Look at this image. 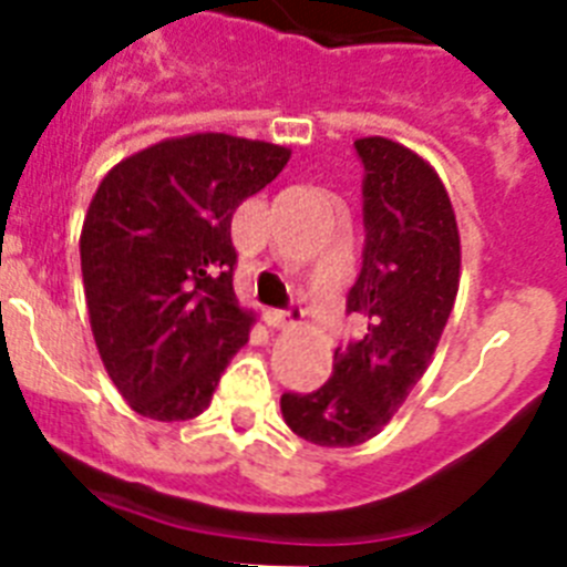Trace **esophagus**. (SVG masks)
Returning <instances> with one entry per match:
<instances>
[{
	"label": "esophagus",
	"instance_id": "obj_1",
	"mask_svg": "<svg viewBox=\"0 0 567 567\" xmlns=\"http://www.w3.org/2000/svg\"><path fill=\"white\" fill-rule=\"evenodd\" d=\"M298 320H300V309L298 307L269 309V312H267V323L272 329H289V327H295Z\"/></svg>",
	"mask_w": 567,
	"mask_h": 567
}]
</instances>
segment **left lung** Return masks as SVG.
<instances>
[{
    "label": "left lung",
    "mask_w": 567,
    "mask_h": 567,
    "mask_svg": "<svg viewBox=\"0 0 567 567\" xmlns=\"http://www.w3.org/2000/svg\"><path fill=\"white\" fill-rule=\"evenodd\" d=\"M363 162V264L346 312L363 334L334 349L318 392L280 398L298 437L327 449L372 440L432 363L460 289V233L440 175L383 135L354 142Z\"/></svg>",
    "instance_id": "1"
}]
</instances>
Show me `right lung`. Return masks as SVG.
Segmentation results:
<instances>
[{
	"mask_svg": "<svg viewBox=\"0 0 567 567\" xmlns=\"http://www.w3.org/2000/svg\"><path fill=\"white\" fill-rule=\"evenodd\" d=\"M289 150L227 133L167 138L115 164L84 215L90 329L110 380L150 420L198 417L249 340L233 289V213Z\"/></svg>",
	"mask_w": 567,
	"mask_h": 567,
	"instance_id": "add662e5",
	"label": "right lung"
}]
</instances>
